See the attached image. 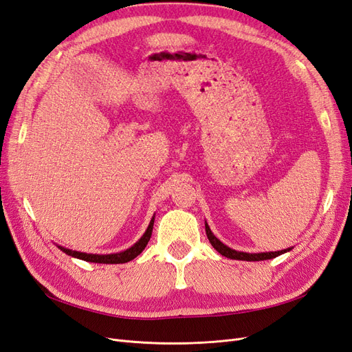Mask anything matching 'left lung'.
Segmentation results:
<instances>
[{
	"label": "left lung",
	"mask_w": 352,
	"mask_h": 352,
	"mask_svg": "<svg viewBox=\"0 0 352 352\" xmlns=\"http://www.w3.org/2000/svg\"><path fill=\"white\" fill-rule=\"evenodd\" d=\"M206 233H207V238L210 241V243L212 245V248H214L217 252H220L221 255H225V257L230 258V260H242V261H261V260H270V258H274L278 257V255H282L287 251H291L292 248H286V250H282V251H270V252H242V251H236V250H232L229 248L228 245L223 243L220 239H217L214 236V233L211 232L210 226L207 225L206 221Z\"/></svg>",
	"instance_id": "1"
}]
</instances>
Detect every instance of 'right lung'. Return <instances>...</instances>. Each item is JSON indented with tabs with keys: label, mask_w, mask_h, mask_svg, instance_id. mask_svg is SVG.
<instances>
[{
	"label": "right lung",
	"mask_w": 352,
	"mask_h": 352,
	"mask_svg": "<svg viewBox=\"0 0 352 352\" xmlns=\"http://www.w3.org/2000/svg\"><path fill=\"white\" fill-rule=\"evenodd\" d=\"M154 219L155 216H153L150 225H148L144 235L141 236V239L138 241L136 243H133L131 248H127L122 252H116V254H88V252H79V251H73V250H69V248H65L61 247V245H57V247L63 251L66 252L67 255H70V257H74V258H79V260H83V261H89V263H101V264H123V263H127V261H132L133 258H136L138 255H140L145 247L148 241H150L151 235H153V226H154Z\"/></svg>",
	"instance_id": "obj_1"
}]
</instances>
